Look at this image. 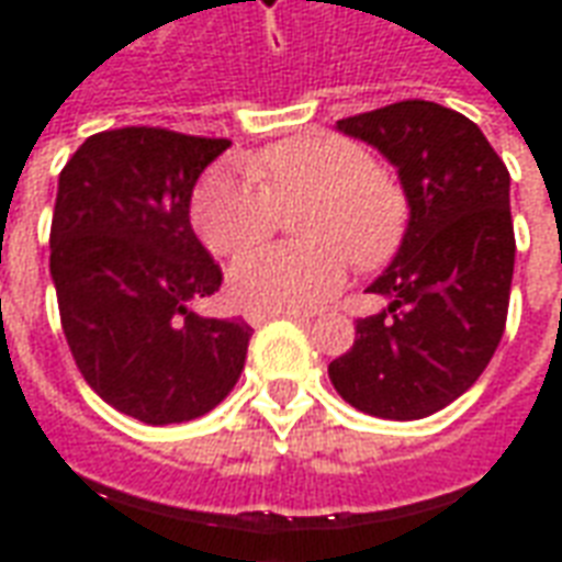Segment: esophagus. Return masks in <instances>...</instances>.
Wrapping results in <instances>:
<instances>
[{
    "label": "esophagus",
    "instance_id": "obj_1",
    "mask_svg": "<svg viewBox=\"0 0 562 562\" xmlns=\"http://www.w3.org/2000/svg\"><path fill=\"white\" fill-rule=\"evenodd\" d=\"M277 316H289V318H297V322H310V313H249V322L252 325H261V322H268V318H277Z\"/></svg>",
    "mask_w": 562,
    "mask_h": 562
}]
</instances>
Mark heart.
Masks as SVG:
<instances>
[{
    "label": "heart",
    "instance_id": "b5f03b06",
    "mask_svg": "<svg viewBox=\"0 0 562 562\" xmlns=\"http://www.w3.org/2000/svg\"><path fill=\"white\" fill-rule=\"evenodd\" d=\"M255 177L228 168L210 171L192 195V222L220 256H240L265 244L280 210L301 213L310 244L268 246L232 268V294L252 313H294L328 301L358 268L385 265L406 232V204L397 186L352 140L310 135L273 144L252 161Z\"/></svg>",
    "mask_w": 562,
    "mask_h": 562
}]
</instances>
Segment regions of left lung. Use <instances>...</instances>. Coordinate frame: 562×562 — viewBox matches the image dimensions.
Instances as JSON below:
<instances>
[{"label":"left lung","instance_id":"1","mask_svg":"<svg viewBox=\"0 0 562 562\" xmlns=\"http://www.w3.org/2000/svg\"><path fill=\"white\" fill-rule=\"evenodd\" d=\"M397 165L409 228L328 376L355 409L413 422L458 401L503 340L515 270L508 171L482 128L436 102H394L337 120Z\"/></svg>","mask_w":562,"mask_h":562}]
</instances>
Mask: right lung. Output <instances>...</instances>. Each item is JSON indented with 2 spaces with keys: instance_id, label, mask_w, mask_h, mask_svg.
Wrapping results in <instances>:
<instances>
[{
  "instance_id": "obj_1",
  "label": "right lung",
  "mask_w": 562,
  "mask_h": 562,
  "mask_svg": "<svg viewBox=\"0 0 562 562\" xmlns=\"http://www.w3.org/2000/svg\"><path fill=\"white\" fill-rule=\"evenodd\" d=\"M228 147L159 126L111 128L59 173L50 277L63 334L87 385L144 424L210 413L244 370L252 328L189 310L222 285L189 201Z\"/></svg>"
}]
</instances>
